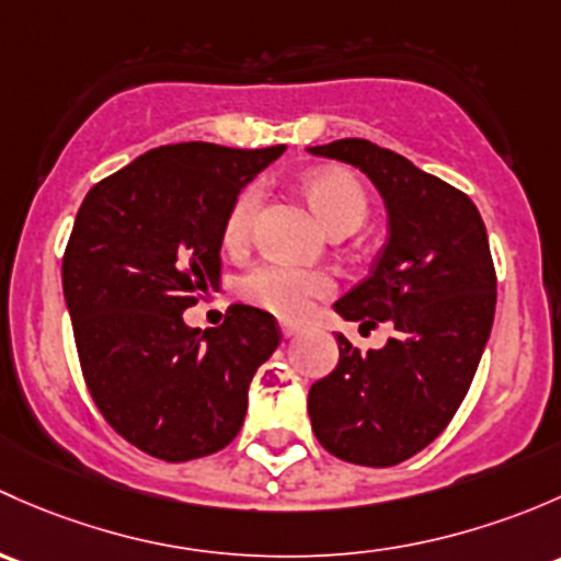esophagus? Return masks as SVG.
Masks as SVG:
<instances>
[{
	"instance_id": "obj_1",
	"label": "esophagus",
	"mask_w": 561,
	"mask_h": 561,
	"mask_svg": "<svg viewBox=\"0 0 561 561\" xmlns=\"http://www.w3.org/2000/svg\"><path fill=\"white\" fill-rule=\"evenodd\" d=\"M299 323H294V321H280V332H283V337H294V334L299 332Z\"/></svg>"
}]
</instances>
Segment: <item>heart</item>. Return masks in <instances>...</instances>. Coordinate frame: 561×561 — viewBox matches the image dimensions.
Instances as JSON below:
<instances>
[{"label": "heart", "mask_w": 561, "mask_h": 561, "mask_svg": "<svg viewBox=\"0 0 561 561\" xmlns=\"http://www.w3.org/2000/svg\"><path fill=\"white\" fill-rule=\"evenodd\" d=\"M305 196L332 232H354L367 218L369 199L365 186L348 170H316L305 178ZM262 207V188L253 183L240 192L224 224V242L240 248L251 240ZM337 288L327 270L294 267L286 262H262L242 275L240 294L256 308L280 319H302L313 302L327 299Z\"/></svg>", "instance_id": "heart-1"}]
</instances>
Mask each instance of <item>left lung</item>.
Wrapping results in <instances>:
<instances>
[{"label":"left lung","instance_id":"1","mask_svg":"<svg viewBox=\"0 0 561 561\" xmlns=\"http://www.w3.org/2000/svg\"><path fill=\"white\" fill-rule=\"evenodd\" d=\"M310 153L359 167L389 210L373 275L334 310L367 329L394 323L380 351L337 334V367L310 386V421L337 459L400 465L446 430L486 348L496 305L486 227L470 196L389 148L345 137Z\"/></svg>","mask_w":561,"mask_h":561}]
</instances>
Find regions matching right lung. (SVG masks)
Masks as SVG:
<instances>
[{
    "label": "right lung",
    "instance_id": "1",
    "mask_svg": "<svg viewBox=\"0 0 561 561\" xmlns=\"http://www.w3.org/2000/svg\"><path fill=\"white\" fill-rule=\"evenodd\" d=\"M283 146H161L85 194L61 283L89 394L148 456L188 461L234 440L248 386L280 343L275 316L232 305L216 329L183 310L221 275L229 207Z\"/></svg>",
    "mask_w": 561,
    "mask_h": 561
}]
</instances>
